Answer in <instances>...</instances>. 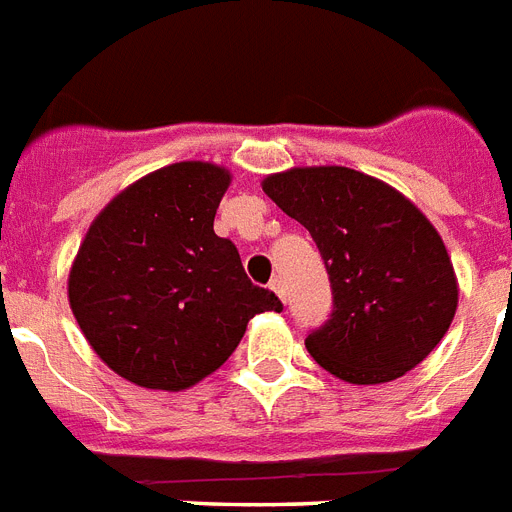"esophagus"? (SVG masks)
I'll return each mask as SVG.
<instances>
[{
  "mask_svg": "<svg viewBox=\"0 0 512 512\" xmlns=\"http://www.w3.org/2000/svg\"><path fill=\"white\" fill-rule=\"evenodd\" d=\"M269 287H272L274 293L280 295L282 301H285V282H282V277H274V280L269 282Z\"/></svg>",
  "mask_w": 512,
  "mask_h": 512,
  "instance_id": "esophagus-1",
  "label": "esophagus"
}]
</instances>
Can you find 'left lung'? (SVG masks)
I'll use <instances>...</instances> for the list:
<instances>
[{
  "mask_svg": "<svg viewBox=\"0 0 512 512\" xmlns=\"http://www.w3.org/2000/svg\"><path fill=\"white\" fill-rule=\"evenodd\" d=\"M264 193L314 238L332 314L308 353L350 384H382L424 361L453 324L458 280L439 232L377 177L348 167H293Z\"/></svg>",
  "mask_w": 512,
  "mask_h": 512,
  "instance_id": "obj_1",
  "label": "left lung"
}]
</instances>
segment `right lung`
Wrapping results in <instances>:
<instances>
[{
    "mask_svg": "<svg viewBox=\"0 0 512 512\" xmlns=\"http://www.w3.org/2000/svg\"><path fill=\"white\" fill-rule=\"evenodd\" d=\"M230 172L177 162L141 177L91 222L70 269L78 327L122 379L180 392L217 371L280 298L253 285L214 232Z\"/></svg>",
    "mask_w": 512,
    "mask_h": 512,
    "instance_id": "1",
    "label": "right lung"
}]
</instances>
